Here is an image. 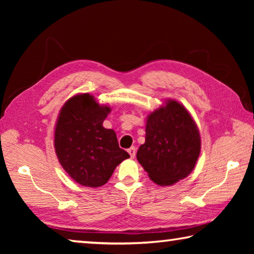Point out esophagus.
<instances>
[{
    "instance_id": "esophagus-1",
    "label": "esophagus",
    "mask_w": 254,
    "mask_h": 254,
    "mask_svg": "<svg viewBox=\"0 0 254 254\" xmlns=\"http://www.w3.org/2000/svg\"><path fill=\"white\" fill-rule=\"evenodd\" d=\"M127 152H128V154H130L131 158H134L135 157V153H136V149L134 147H131L130 149L127 150Z\"/></svg>"
}]
</instances>
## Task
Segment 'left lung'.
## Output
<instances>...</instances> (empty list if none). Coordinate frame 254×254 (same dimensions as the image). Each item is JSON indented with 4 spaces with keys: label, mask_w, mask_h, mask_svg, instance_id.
<instances>
[{
    "label": "left lung",
    "mask_w": 254,
    "mask_h": 254,
    "mask_svg": "<svg viewBox=\"0 0 254 254\" xmlns=\"http://www.w3.org/2000/svg\"><path fill=\"white\" fill-rule=\"evenodd\" d=\"M199 152L200 135L194 120L180 103L168 100L148 117L145 142L136 159L153 183L169 186L191 173Z\"/></svg>",
    "instance_id": "obj_1"
}]
</instances>
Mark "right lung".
Masks as SVG:
<instances>
[{"mask_svg": "<svg viewBox=\"0 0 254 254\" xmlns=\"http://www.w3.org/2000/svg\"><path fill=\"white\" fill-rule=\"evenodd\" d=\"M111 109L91 94L69 98L62 107L55 127V150L60 165L76 183L100 187L130 154L119 147L111 128L103 127Z\"/></svg>", "mask_w": 254, "mask_h": 254, "instance_id": "right-lung-1", "label": "right lung"}]
</instances>
